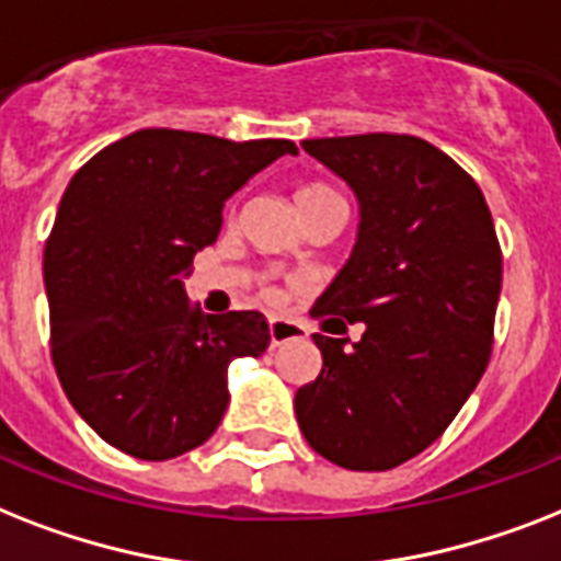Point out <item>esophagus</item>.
Listing matches in <instances>:
<instances>
[{
    "label": "esophagus",
    "mask_w": 561,
    "mask_h": 561,
    "mask_svg": "<svg viewBox=\"0 0 561 561\" xmlns=\"http://www.w3.org/2000/svg\"><path fill=\"white\" fill-rule=\"evenodd\" d=\"M305 336V325L302 322H294V320H271V345L282 343H290V340H302Z\"/></svg>",
    "instance_id": "obj_1"
}]
</instances>
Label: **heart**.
<instances>
[{
  "label": "heart",
  "mask_w": 561,
  "mask_h": 561,
  "mask_svg": "<svg viewBox=\"0 0 561 561\" xmlns=\"http://www.w3.org/2000/svg\"><path fill=\"white\" fill-rule=\"evenodd\" d=\"M331 202H343V198H340V195H336L334 190L325 184H305V186H299V193H296V207H299L302 218L308 216V213H313V209L325 207V204H331ZM233 216H236V207L230 209V218ZM262 296H265V299H276V290L262 288Z\"/></svg>",
  "instance_id": "heart-1"
}]
</instances>
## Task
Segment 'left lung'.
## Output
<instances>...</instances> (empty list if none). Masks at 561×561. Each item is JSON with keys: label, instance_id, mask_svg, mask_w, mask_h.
<instances>
[{"label": "left lung", "instance_id": "left-lung-1", "mask_svg": "<svg viewBox=\"0 0 561 561\" xmlns=\"http://www.w3.org/2000/svg\"><path fill=\"white\" fill-rule=\"evenodd\" d=\"M359 202L348 265L313 320L363 322L359 343L313 334L322 371L296 391L305 440L345 470L380 472L435 444L493 354L502 244L481 186L430 140H302Z\"/></svg>", "mask_w": 561, "mask_h": 561}]
</instances>
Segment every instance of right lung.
Here are the masks:
<instances>
[{
	"mask_svg": "<svg viewBox=\"0 0 561 561\" xmlns=\"http://www.w3.org/2000/svg\"><path fill=\"white\" fill-rule=\"evenodd\" d=\"M290 140L140 129L83 163L45 241L51 359L100 438L140 461L184 455L218 430L227 368L271 343L259 311L204 317L184 294L221 207Z\"/></svg>",
	"mask_w": 561,
	"mask_h": 561,
	"instance_id": "add662e5",
	"label": "right lung"
}]
</instances>
